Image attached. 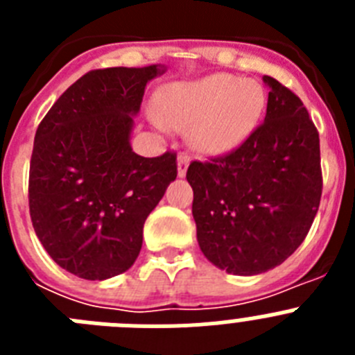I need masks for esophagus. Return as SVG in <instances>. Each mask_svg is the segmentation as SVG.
Instances as JSON below:
<instances>
[{
	"label": "esophagus",
	"instance_id": "1",
	"mask_svg": "<svg viewBox=\"0 0 355 355\" xmlns=\"http://www.w3.org/2000/svg\"><path fill=\"white\" fill-rule=\"evenodd\" d=\"M188 163H190V158H188L184 153H180V155H178V175H180V178H184V174H187Z\"/></svg>",
	"mask_w": 355,
	"mask_h": 355
}]
</instances>
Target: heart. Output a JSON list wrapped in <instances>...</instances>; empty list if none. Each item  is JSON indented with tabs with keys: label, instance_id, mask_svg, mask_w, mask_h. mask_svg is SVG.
I'll return each mask as SVG.
<instances>
[{
	"label": "heart",
	"instance_id": "heart-1",
	"mask_svg": "<svg viewBox=\"0 0 355 355\" xmlns=\"http://www.w3.org/2000/svg\"><path fill=\"white\" fill-rule=\"evenodd\" d=\"M159 110L163 124L192 126L190 139L200 153L225 155L258 128L265 92L258 81L220 72L167 87L159 96Z\"/></svg>",
	"mask_w": 355,
	"mask_h": 355
}]
</instances>
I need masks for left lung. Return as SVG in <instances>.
Instances as JSON below:
<instances>
[{
    "label": "left lung",
    "mask_w": 355,
    "mask_h": 355,
    "mask_svg": "<svg viewBox=\"0 0 355 355\" xmlns=\"http://www.w3.org/2000/svg\"><path fill=\"white\" fill-rule=\"evenodd\" d=\"M265 122L245 142L209 162H192V215L206 258L234 275L281 265L311 229L322 197L320 139L306 106L263 76Z\"/></svg>",
    "instance_id": "left-lung-1"
}]
</instances>
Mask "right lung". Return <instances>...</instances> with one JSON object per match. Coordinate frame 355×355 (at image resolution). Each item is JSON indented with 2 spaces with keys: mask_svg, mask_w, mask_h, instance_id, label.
<instances>
[{
  "mask_svg": "<svg viewBox=\"0 0 355 355\" xmlns=\"http://www.w3.org/2000/svg\"><path fill=\"white\" fill-rule=\"evenodd\" d=\"M165 69L87 72L37 128L28 199L37 238L71 274L103 281L131 268L144 222L178 175L175 153H133L130 135L146 85Z\"/></svg>",
  "mask_w": 355,
  "mask_h": 355,
  "instance_id": "add662e5",
  "label": "right lung"
}]
</instances>
